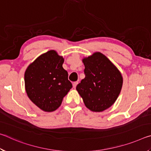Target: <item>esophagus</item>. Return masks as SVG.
I'll list each match as a JSON object with an SVG mask.
<instances>
[{"label":"esophagus","instance_id":"1","mask_svg":"<svg viewBox=\"0 0 151 151\" xmlns=\"http://www.w3.org/2000/svg\"><path fill=\"white\" fill-rule=\"evenodd\" d=\"M78 85V82H75V83H73V86L74 88H75L76 87V85Z\"/></svg>","mask_w":151,"mask_h":151}]
</instances>
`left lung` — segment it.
<instances>
[{"mask_svg":"<svg viewBox=\"0 0 151 151\" xmlns=\"http://www.w3.org/2000/svg\"><path fill=\"white\" fill-rule=\"evenodd\" d=\"M85 78L76 91L86 107L93 112H103L116 101L123 78L116 66L100 52L83 58Z\"/></svg>","mask_w":151,"mask_h":151,"instance_id":"obj_1","label":"left lung"}]
</instances>
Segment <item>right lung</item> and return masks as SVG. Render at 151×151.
<instances>
[{
  "label": "right lung",
  "mask_w": 151,
  "mask_h": 151,
  "mask_svg": "<svg viewBox=\"0 0 151 151\" xmlns=\"http://www.w3.org/2000/svg\"><path fill=\"white\" fill-rule=\"evenodd\" d=\"M63 63L62 56L50 50L36 58L25 70L27 96L43 111L57 110L72 88L67 71L63 67Z\"/></svg>",
  "instance_id": "obj_1"
}]
</instances>
